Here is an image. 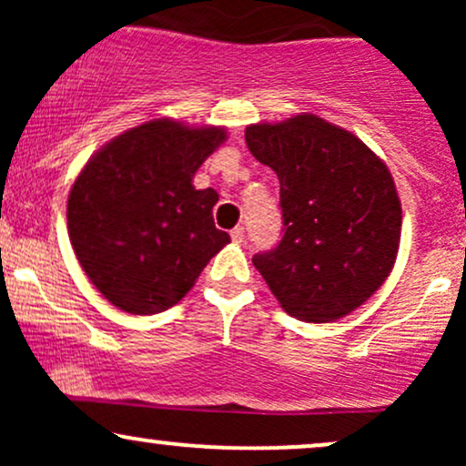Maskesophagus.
<instances>
[{"mask_svg":"<svg viewBox=\"0 0 466 466\" xmlns=\"http://www.w3.org/2000/svg\"><path fill=\"white\" fill-rule=\"evenodd\" d=\"M229 237H232L234 243H243V238H245V228H243V226H237V228L232 229V234H229Z\"/></svg>","mask_w":466,"mask_h":466,"instance_id":"34e87169","label":"esophagus"}]
</instances>
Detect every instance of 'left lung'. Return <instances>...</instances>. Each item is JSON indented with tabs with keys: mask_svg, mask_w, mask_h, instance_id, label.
<instances>
[{
	"mask_svg": "<svg viewBox=\"0 0 466 466\" xmlns=\"http://www.w3.org/2000/svg\"><path fill=\"white\" fill-rule=\"evenodd\" d=\"M245 142L280 179L285 223L280 243L251 263L293 318L333 322L355 311L397 260L403 217L388 166L313 114L249 125Z\"/></svg>",
	"mask_w": 466,
	"mask_h": 466,
	"instance_id": "obj_1",
	"label": "left lung"
}]
</instances>
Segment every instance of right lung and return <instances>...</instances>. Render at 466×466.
<instances>
[{"instance_id": "right-lung-1", "label": "right lung", "mask_w": 466, "mask_h": 466, "mask_svg": "<svg viewBox=\"0 0 466 466\" xmlns=\"http://www.w3.org/2000/svg\"><path fill=\"white\" fill-rule=\"evenodd\" d=\"M226 129L151 120L105 144L67 199V232L80 267L114 307L162 313L190 291L229 243L217 229V190L192 177Z\"/></svg>"}]
</instances>
